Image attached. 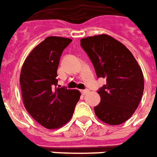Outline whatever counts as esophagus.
Segmentation results:
<instances>
[{"label":"esophagus","instance_id":"esophagus-1","mask_svg":"<svg viewBox=\"0 0 157 157\" xmlns=\"http://www.w3.org/2000/svg\"><path fill=\"white\" fill-rule=\"evenodd\" d=\"M89 92H90L89 90H81V93L83 94H86L87 93H89Z\"/></svg>","mask_w":157,"mask_h":157}]
</instances>
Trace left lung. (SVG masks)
I'll list each match as a JSON object with an SVG mask.
<instances>
[{
    "label": "left lung",
    "mask_w": 157,
    "mask_h": 157,
    "mask_svg": "<svg viewBox=\"0 0 157 157\" xmlns=\"http://www.w3.org/2000/svg\"><path fill=\"white\" fill-rule=\"evenodd\" d=\"M80 45L97 78L106 80L98 90L101 102L94 107L95 115L111 125L124 123L134 114L143 95L140 67L125 45L106 34L84 38Z\"/></svg>",
    "instance_id": "left-lung-1"
}]
</instances>
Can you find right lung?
<instances>
[{"mask_svg":"<svg viewBox=\"0 0 157 157\" xmlns=\"http://www.w3.org/2000/svg\"><path fill=\"white\" fill-rule=\"evenodd\" d=\"M71 39L50 36L29 53L20 74L23 104L28 112L46 128H57L73 116L80 97L77 90L58 85L57 68Z\"/></svg>","mask_w":157,"mask_h":157,"instance_id":"right-lung-1","label":"right lung"}]
</instances>
